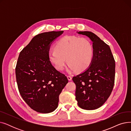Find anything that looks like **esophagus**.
Returning a JSON list of instances; mask_svg holds the SVG:
<instances>
[{
  "label": "esophagus",
  "instance_id": "34e87169",
  "mask_svg": "<svg viewBox=\"0 0 131 131\" xmlns=\"http://www.w3.org/2000/svg\"><path fill=\"white\" fill-rule=\"evenodd\" d=\"M67 79H68V80H69V81H71V80H72V77H71V76H70V75H68V76H67Z\"/></svg>",
  "mask_w": 131,
  "mask_h": 131
}]
</instances>
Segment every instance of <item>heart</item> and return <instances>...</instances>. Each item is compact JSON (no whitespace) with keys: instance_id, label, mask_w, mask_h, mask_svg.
<instances>
[{"instance_id":"heart-1","label":"heart","mask_w":131,"mask_h":131,"mask_svg":"<svg viewBox=\"0 0 131 131\" xmlns=\"http://www.w3.org/2000/svg\"><path fill=\"white\" fill-rule=\"evenodd\" d=\"M93 56V48L88 39L66 36L60 39L55 48L48 52V58L58 70L62 71L66 63L70 71H83L89 66Z\"/></svg>"}]
</instances>
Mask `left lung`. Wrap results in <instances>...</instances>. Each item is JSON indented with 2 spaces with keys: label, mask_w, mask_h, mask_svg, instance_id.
Listing matches in <instances>:
<instances>
[{
  "label": "left lung",
  "mask_w": 131,
  "mask_h": 131,
  "mask_svg": "<svg viewBox=\"0 0 131 131\" xmlns=\"http://www.w3.org/2000/svg\"><path fill=\"white\" fill-rule=\"evenodd\" d=\"M92 42L93 56L86 69L73 78L79 106L85 110L100 107L111 95L114 85L115 62L111 48L97 35L89 31L77 32Z\"/></svg>",
  "instance_id": "obj_1"
}]
</instances>
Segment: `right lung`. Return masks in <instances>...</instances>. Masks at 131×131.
Instances as JSON below:
<instances>
[{"label": "right lung", "instance_id": "add662e5", "mask_svg": "<svg viewBox=\"0 0 131 131\" xmlns=\"http://www.w3.org/2000/svg\"><path fill=\"white\" fill-rule=\"evenodd\" d=\"M63 32L38 34L20 51L18 58L15 74L19 92L26 104L39 113H49L57 108L59 95L68 82L48 58L51 43Z\"/></svg>", "mask_w": 131, "mask_h": 131}]
</instances>
